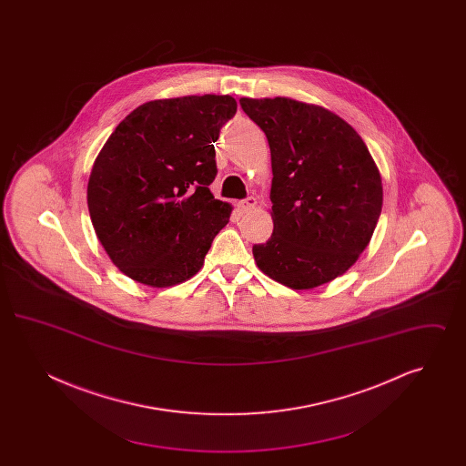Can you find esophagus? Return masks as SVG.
Wrapping results in <instances>:
<instances>
[{
  "instance_id": "esophagus-1",
  "label": "esophagus",
  "mask_w": 466,
  "mask_h": 466,
  "mask_svg": "<svg viewBox=\"0 0 466 466\" xmlns=\"http://www.w3.org/2000/svg\"><path fill=\"white\" fill-rule=\"evenodd\" d=\"M238 208H239L241 213H249L251 209L257 208V199H255V198H248V199L241 200V202L238 204Z\"/></svg>"
}]
</instances>
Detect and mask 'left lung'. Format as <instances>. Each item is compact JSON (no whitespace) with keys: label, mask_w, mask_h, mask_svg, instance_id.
Segmentation results:
<instances>
[{"label":"left lung","mask_w":466,"mask_h":466,"mask_svg":"<svg viewBox=\"0 0 466 466\" xmlns=\"http://www.w3.org/2000/svg\"><path fill=\"white\" fill-rule=\"evenodd\" d=\"M270 148L272 236L253 246L258 268L291 289L342 276L369 246L382 179L360 134L339 115L291 97L239 99Z\"/></svg>","instance_id":"1"}]
</instances>
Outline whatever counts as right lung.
Segmentation results:
<instances>
[{"label":"right lung","mask_w":466,"mask_h":466,"mask_svg":"<svg viewBox=\"0 0 466 466\" xmlns=\"http://www.w3.org/2000/svg\"><path fill=\"white\" fill-rule=\"evenodd\" d=\"M232 96H183L131 111L96 157L87 206L99 243L127 278L169 289L196 276L232 204L215 199V147Z\"/></svg>","instance_id":"add662e5"}]
</instances>
